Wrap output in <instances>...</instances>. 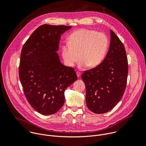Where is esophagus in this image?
I'll use <instances>...</instances> for the list:
<instances>
[{"instance_id": "esophagus-1", "label": "esophagus", "mask_w": 146, "mask_h": 146, "mask_svg": "<svg viewBox=\"0 0 146 146\" xmlns=\"http://www.w3.org/2000/svg\"><path fill=\"white\" fill-rule=\"evenodd\" d=\"M76 74H77V77H80L81 76V73H80V72H77Z\"/></svg>"}]
</instances>
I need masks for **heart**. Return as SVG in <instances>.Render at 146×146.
Instances as JSON below:
<instances>
[{
    "instance_id": "obj_1",
    "label": "heart",
    "mask_w": 146,
    "mask_h": 146,
    "mask_svg": "<svg viewBox=\"0 0 146 146\" xmlns=\"http://www.w3.org/2000/svg\"><path fill=\"white\" fill-rule=\"evenodd\" d=\"M68 44L62 47V56L69 67L74 66L78 58V67L94 68L103 61L107 54L109 40L105 34L94 30L80 29L68 38Z\"/></svg>"
}]
</instances>
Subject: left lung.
<instances>
[{
    "label": "left lung",
    "instance_id": "8db88e82",
    "mask_svg": "<svg viewBox=\"0 0 146 146\" xmlns=\"http://www.w3.org/2000/svg\"><path fill=\"white\" fill-rule=\"evenodd\" d=\"M108 54L97 67L81 76L86 88L87 108L96 114L112 110L121 99L126 88L128 60L123 44L112 31Z\"/></svg>",
    "mask_w": 146,
    "mask_h": 146
}]
</instances>
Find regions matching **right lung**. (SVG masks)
I'll return each instance as SVG.
<instances>
[{"label":"right lung","instance_id":"add662e5","mask_svg":"<svg viewBox=\"0 0 146 146\" xmlns=\"http://www.w3.org/2000/svg\"><path fill=\"white\" fill-rule=\"evenodd\" d=\"M71 28L41 25L23 47L19 80L29 103L41 114L58 111L65 103V90L77 80L74 69L62 64L57 53L61 35Z\"/></svg>","mask_w":146,"mask_h":146}]
</instances>
